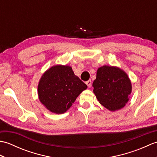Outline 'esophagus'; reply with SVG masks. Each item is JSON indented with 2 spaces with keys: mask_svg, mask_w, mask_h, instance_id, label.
Returning a JSON list of instances; mask_svg holds the SVG:
<instances>
[{
  "mask_svg": "<svg viewBox=\"0 0 157 157\" xmlns=\"http://www.w3.org/2000/svg\"><path fill=\"white\" fill-rule=\"evenodd\" d=\"M86 84L88 86V87H90V86H92V81L90 79V80L86 82Z\"/></svg>",
  "mask_w": 157,
  "mask_h": 157,
  "instance_id": "esophagus-1",
  "label": "esophagus"
}]
</instances>
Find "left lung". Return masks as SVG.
<instances>
[{"instance_id": "8db88e82", "label": "left lung", "mask_w": 157, "mask_h": 157, "mask_svg": "<svg viewBox=\"0 0 157 157\" xmlns=\"http://www.w3.org/2000/svg\"><path fill=\"white\" fill-rule=\"evenodd\" d=\"M92 86L100 103L112 111L123 108L132 92L128 75L119 68L111 66L98 68Z\"/></svg>"}]
</instances>
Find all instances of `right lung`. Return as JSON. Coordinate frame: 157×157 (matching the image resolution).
Returning a JSON list of instances; mask_svg holds the SVG:
<instances>
[{
    "label": "right lung",
    "instance_id": "add662e5",
    "mask_svg": "<svg viewBox=\"0 0 157 157\" xmlns=\"http://www.w3.org/2000/svg\"><path fill=\"white\" fill-rule=\"evenodd\" d=\"M87 86L75 75L71 67L56 65L47 70L38 86L39 99L50 111L62 114L71 107Z\"/></svg>",
    "mask_w": 157,
    "mask_h": 157
}]
</instances>
